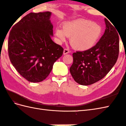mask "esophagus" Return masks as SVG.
Wrapping results in <instances>:
<instances>
[{
    "label": "esophagus",
    "mask_w": 126,
    "mask_h": 126,
    "mask_svg": "<svg viewBox=\"0 0 126 126\" xmlns=\"http://www.w3.org/2000/svg\"><path fill=\"white\" fill-rule=\"evenodd\" d=\"M68 53H69V50L68 49H64V51H63V54H64V55L68 54Z\"/></svg>",
    "instance_id": "esophagus-1"
}]
</instances>
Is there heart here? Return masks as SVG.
<instances>
[{
  "label": "heart",
  "instance_id": "obj_1",
  "mask_svg": "<svg viewBox=\"0 0 126 126\" xmlns=\"http://www.w3.org/2000/svg\"><path fill=\"white\" fill-rule=\"evenodd\" d=\"M63 30L56 28V36L60 42L71 37L70 43L75 49L88 50L96 44L101 36L102 28L91 21L78 19L64 23Z\"/></svg>",
  "mask_w": 126,
  "mask_h": 126
}]
</instances>
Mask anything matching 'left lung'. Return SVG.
I'll return each mask as SVG.
<instances>
[{
    "instance_id": "1",
    "label": "left lung",
    "mask_w": 126,
    "mask_h": 126,
    "mask_svg": "<svg viewBox=\"0 0 126 126\" xmlns=\"http://www.w3.org/2000/svg\"><path fill=\"white\" fill-rule=\"evenodd\" d=\"M106 30L94 47L73 53L70 72L77 83L88 85L100 81L116 63L119 53V37L116 29L104 19Z\"/></svg>"
}]
</instances>
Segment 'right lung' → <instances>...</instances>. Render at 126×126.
Here are the masks:
<instances>
[{
    "mask_svg": "<svg viewBox=\"0 0 126 126\" xmlns=\"http://www.w3.org/2000/svg\"><path fill=\"white\" fill-rule=\"evenodd\" d=\"M51 12L30 13L13 26L8 42L11 62L21 76L31 82L43 81L63 52L52 41Z\"/></svg>",
    "mask_w": 126,
    "mask_h": 126,
    "instance_id": "obj_1",
    "label": "right lung"
}]
</instances>
